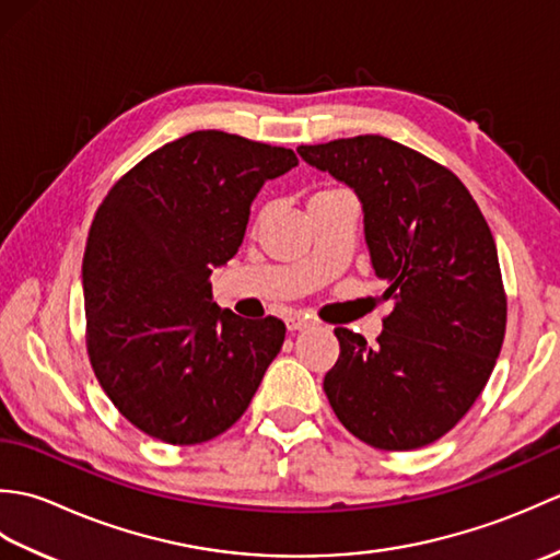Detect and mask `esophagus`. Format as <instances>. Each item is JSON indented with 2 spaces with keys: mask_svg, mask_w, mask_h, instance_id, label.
<instances>
[{
  "mask_svg": "<svg viewBox=\"0 0 560 560\" xmlns=\"http://www.w3.org/2000/svg\"><path fill=\"white\" fill-rule=\"evenodd\" d=\"M287 327H289V331H303L311 327V319H305L301 315H291V317H287Z\"/></svg>",
  "mask_w": 560,
  "mask_h": 560,
  "instance_id": "34e87169",
  "label": "esophagus"
}]
</instances>
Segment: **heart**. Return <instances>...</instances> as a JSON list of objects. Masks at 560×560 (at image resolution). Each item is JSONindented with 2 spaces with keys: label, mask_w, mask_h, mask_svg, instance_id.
<instances>
[{
  "label": "heart",
  "mask_w": 560,
  "mask_h": 560,
  "mask_svg": "<svg viewBox=\"0 0 560 560\" xmlns=\"http://www.w3.org/2000/svg\"><path fill=\"white\" fill-rule=\"evenodd\" d=\"M339 192H347V189H339V187H325V189H319V192H315L311 201H317V199H325V197H331V195H339Z\"/></svg>",
  "instance_id": "heart-1"
}]
</instances>
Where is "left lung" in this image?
<instances>
[{"label":"left lung","mask_w":560,"mask_h":560,"mask_svg":"<svg viewBox=\"0 0 560 560\" xmlns=\"http://www.w3.org/2000/svg\"><path fill=\"white\" fill-rule=\"evenodd\" d=\"M299 153L361 199L371 265L392 301L375 347L335 329L339 359L325 395L368 445H431L471 409L503 347L508 305L489 223L455 173L392 139Z\"/></svg>","instance_id":"8db88e82"}]
</instances>
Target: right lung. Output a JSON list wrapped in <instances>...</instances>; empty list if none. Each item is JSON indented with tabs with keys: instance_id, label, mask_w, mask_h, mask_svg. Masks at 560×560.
<instances>
[{
	"instance_id": "1",
	"label": "right lung",
	"mask_w": 560,
	"mask_h": 560,
	"mask_svg": "<svg viewBox=\"0 0 560 560\" xmlns=\"http://www.w3.org/2000/svg\"><path fill=\"white\" fill-rule=\"evenodd\" d=\"M291 149L201 129L137 163L93 219L83 255L89 355L125 419L171 445L221 435L253 401L287 327L211 303V269L241 247Z\"/></svg>"
}]
</instances>
